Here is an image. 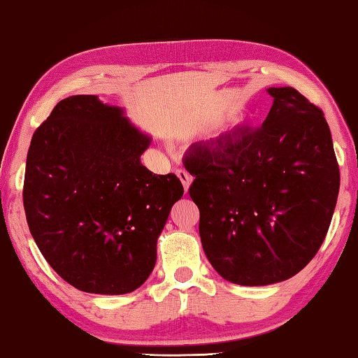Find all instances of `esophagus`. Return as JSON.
I'll return each mask as SVG.
<instances>
[{"label":"esophagus","instance_id":"34e87169","mask_svg":"<svg viewBox=\"0 0 358 358\" xmlns=\"http://www.w3.org/2000/svg\"><path fill=\"white\" fill-rule=\"evenodd\" d=\"M177 177L181 180V183H183L185 191H187L189 186H191V181H192L191 175H189V173H187L186 171H183V169H178V171H177Z\"/></svg>","mask_w":358,"mask_h":358}]
</instances>
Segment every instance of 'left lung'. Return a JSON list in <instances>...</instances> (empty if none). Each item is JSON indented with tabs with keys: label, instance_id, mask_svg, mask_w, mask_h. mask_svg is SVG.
<instances>
[{
	"label": "left lung",
	"instance_id": "1",
	"mask_svg": "<svg viewBox=\"0 0 358 358\" xmlns=\"http://www.w3.org/2000/svg\"><path fill=\"white\" fill-rule=\"evenodd\" d=\"M267 91L273 105L261 127L194 143L183 159L208 261L250 287L285 281L312 261L340 189L323 111L292 87Z\"/></svg>",
	"mask_w": 358,
	"mask_h": 358
}]
</instances>
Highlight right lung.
I'll use <instances>...</instances> for the list:
<instances>
[{
  "label": "right lung",
  "mask_w": 358,
  "mask_h": 358,
  "mask_svg": "<svg viewBox=\"0 0 358 358\" xmlns=\"http://www.w3.org/2000/svg\"><path fill=\"white\" fill-rule=\"evenodd\" d=\"M150 141L93 94L60 101L35 130L26 220L48 264L76 289L124 295L155 267L157 241L185 189L175 173L141 164Z\"/></svg>",
  "instance_id": "1"
}]
</instances>
